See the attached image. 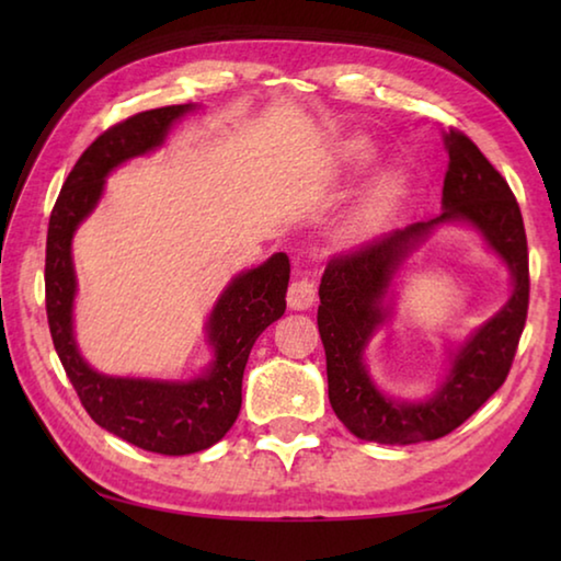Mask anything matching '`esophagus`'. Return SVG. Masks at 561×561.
<instances>
[{"mask_svg": "<svg viewBox=\"0 0 561 561\" xmlns=\"http://www.w3.org/2000/svg\"><path fill=\"white\" fill-rule=\"evenodd\" d=\"M314 301H317V287H314V282L307 279V277H297V279H294V282L289 284V291H287L289 309L304 311V309H309Z\"/></svg>", "mask_w": 561, "mask_h": 561, "instance_id": "1", "label": "esophagus"}]
</instances>
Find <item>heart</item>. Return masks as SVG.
Masks as SVG:
<instances>
[{
  "label": "heart",
  "instance_id": "1",
  "mask_svg": "<svg viewBox=\"0 0 561 561\" xmlns=\"http://www.w3.org/2000/svg\"><path fill=\"white\" fill-rule=\"evenodd\" d=\"M376 150L364 138H354L341 148V163L346 170H366L374 163ZM405 197V183L398 175H383L366 190L358 201L348 207L341 222V230L348 240H368V237L381 234L393 217L398 215Z\"/></svg>",
  "mask_w": 561,
  "mask_h": 561
}]
</instances>
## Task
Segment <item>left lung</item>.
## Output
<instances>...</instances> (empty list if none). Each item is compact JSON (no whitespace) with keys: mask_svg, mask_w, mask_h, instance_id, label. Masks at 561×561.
<instances>
[{"mask_svg":"<svg viewBox=\"0 0 561 561\" xmlns=\"http://www.w3.org/2000/svg\"><path fill=\"white\" fill-rule=\"evenodd\" d=\"M448 173L443 213L393 230L354 254L329 262L319 284V334L327 351L329 401L360 440L413 445L462 425L505 383L529 304L527 237L519 205L480 148L458 130L443 133ZM445 224H468L511 272V297L497 316L449 347V368L423 402L383 394L367 374L365 348L392 313L394 284L412 254Z\"/></svg>","mask_w":561,"mask_h":561,"instance_id":"8db88e82","label":"left lung"}]
</instances>
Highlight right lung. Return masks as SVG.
<instances>
[{
	"mask_svg": "<svg viewBox=\"0 0 561 561\" xmlns=\"http://www.w3.org/2000/svg\"><path fill=\"white\" fill-rule=\"evenodd\" d=\"M195 103L130 116L93 140L66 178L46 234V317L64 371L101 428L160 455L207 450L225 438L242 405V376L254 341L287 309L289 257L272 254L260 267L234 274L205 321L213 360L187 381L108 376L89 366L76 344L73 299L79 291L71 242L96 210L113 170L165 144Z\"/></svg>",
	"mask_w": 561,
	"mask_h": 561,
	"instance_id": "right-lung-1",
	"label": "right lung"
}]
</instances>
